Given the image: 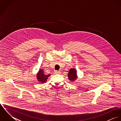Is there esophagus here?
Segmentation results:
<instances>
[{"label":"esophagus","mask_w":121,"mask_h":121,"mask_svg":"<svg viewBox=\"0 0 121 121\" xmlns=\"http://www.w3.org/2000/svg\"><path fill=\"white\" fill-rule=\"evenodd\" d=\"M54 73H56V74H59V73H60V71H55L54 72Z\"/></svg>","instance_id":"obj_1"}]
</instances>
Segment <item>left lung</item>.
<instances>
[{"label": "left lung", "mask_w": 121, "mask_h": 121, "mask_svg": "<svg viewBox=\"0 0 121 121\" xmlns=\"http://www.w3.org/2000/svg\"><path fill=\"white\" fill-rule=\"evenodd\" d=\"M68 77L69 80L71 82L74 81L77 78L76 74V71L74 69H71L69 70V73L68 74Z\"/></svg>", "instance_id": "8db88e82"}]
</instances>
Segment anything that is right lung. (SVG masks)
<instances>
[{"label":"right lung","instance_id":"right-lung-1","mask_svg":"<svg viewBox=\"0 0 121 121\" xmlns=\"http://www.w3.org/2000/svg\"><path fill=\"white\" fill-rule=\"evenodd\" d=\"M51 74H46L44 73V71L42 69L39 70L38 72V73L37 74V78L38 80L41 82L44 83L45 82L47 81V80L48 79V77L50 76Z\"/></svg>","mask_w":121,"mask_h":121}]
</instances>
